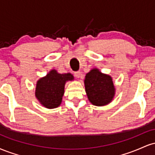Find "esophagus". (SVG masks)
Instances as JSON below:
<instances>
[{
  "label": "esophagus",
  "mask_w": 155,
  "mask_h": 155,
  "mask_svg": "<svg viewBox=\"0 0 155 155\" xmlns=\"http://www.w3.org/2000/svg\"><path fill=\"white\" fill-rule=\"evenodd\" d=\"M74 76H76V78H80L81 76V72L79 71H76L75 72V74H74Z\"/></svg>",
  "instance_id": "34e87169"
}]
</instances>
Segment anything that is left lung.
Wrapping results in <instances>:
<instances>
[{
  "instance_id": "left-lung-1",
  "label": "left lung",
  "mask_w": 155,
  "mask_h": 155,
  "mask_svg": "<svg viewBox=\"0 0 155 155\" xmlns=\"http://www.w3.org/2000/svg\"><path fill=\"white\" fill-rule=\"evenodd\" d=\"M84 81L87 96L92 105L104 106L113 101L116 89L111 76L95 68L86 74Z\"/></svg>"
}]
</instances>
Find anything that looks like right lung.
I'll return each instance as SVG.
<instances>
[{"label":"right lung","instance_id":"right-lung-1","mask_svg":"<svg viewBox=\"0 0 155 155\" xmlns=\"http://www.w3.org/2000/svg\"><path fill=\"white\" fill-rule=\"evenodd\" d=\"M74 79V76L70 73L59 74L52 69L37 81L35 97L44 107L49 109L58 108L63 100L65 83Z\"/></svg>","mask_w":155,"mask_h":155}]
</instances>
